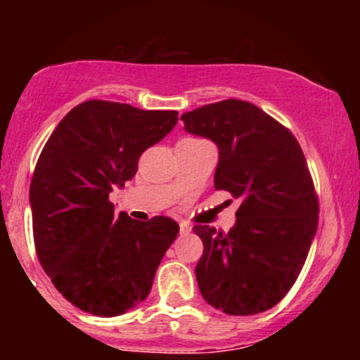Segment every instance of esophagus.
Listing matches in <instances>:
<instances>
[{
  "instance_id": "obj_1",
  "label": "esophagus",
  "mask_w": 360,
  "mask_h": 360,
  "mask_svg": "<svg viewBox=\"0 0 360 360\" xmlns=\"http://www.w3.org/2000/svg\"><path fill=\"white\" fill-rule=\"evenodd\" d=\"M179 230H181V233H189L191 232V225H189V223H181L179 225Z\"/></svg>"
}]
</instances>
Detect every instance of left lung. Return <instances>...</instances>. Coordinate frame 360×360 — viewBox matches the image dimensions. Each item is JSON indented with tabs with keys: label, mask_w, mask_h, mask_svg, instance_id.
Wrapping results in <instances>:
<instances>
[{
	"label": "left lung",
	"mask_w": 360,
	"mask_h": 360,
	"mask_svg": "<svg viewBox=\"0 0 360 360\" xmlns=\"http://www.w3.org/2000/svg\"><path fill=\"white\" fill-rule=\"evenodd\" d=\"M188 134L218 147L214 188L240 200L223 235L196 225L203 240L196 281L226 315H255L278 304L298 279L318 229V200L307 159L291 131L255 105L225 100L181 117Z\"/></svg>",
	"instance_id": "left-lung-1"
}]
</instances>
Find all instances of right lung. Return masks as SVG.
I'll return each mask as SVG.
<instances>
[{"instance_id":"add662e5","label":"right lung","mask_w":360,"mask_h":360,"mask_svg":"<svg viewBox=\"0 0 360 360\" xmlns=\"http://www.w3.org/2000/svg\"><path fill=\"white\" fill-rule=\"evenodd\" d=\"M176 123L177 111L91 100L69 111L45 143L30 184L35 249L57 291L82 311L118 316L150 292L179 225L117 214L108 198Z\"/></svg>"}]
</instances>
